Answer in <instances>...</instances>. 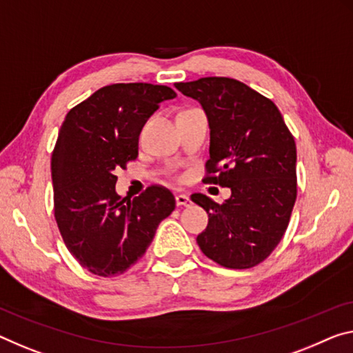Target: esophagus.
I'll list each match as a JSON object with an SVG mask.
<instances>
[{"mask_svg": "<svg viewBox=\"0 0 353 353\" xmlns=\"http://www.w3.org/2000/svg\"><path fill=\"white\" fill-rule=\"evenodd\" d=\"M176 204L181 205V207H190L192 205V199H190L188 194H177L176 196Z\"/></svg>", "mask_w": 353, "mask_h": 353, "instance_id": "1", "label": "esophagus"}]
</instances>
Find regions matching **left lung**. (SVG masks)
<instances>
[{
  "instance_id": "8db88e82",
  "label": "left lung",
  "mask_w": 353,
  "mask_h": 353,
  "mask_svg": "<svg viewBox=\"0 0 353 353\" xmlns=\"http://www.w3.org/2000/svg\"><path fill=\"white\" fill-rule=\"evenodd\" d=\"M174 86L198 100L209 121L204 181L231 188L223 204L201 193L192 196L209 214L196 242L223 267H254L283 239L297 198L294 137L276 105L242 81L205 77Z\"/></svg>"
}]
</instances>
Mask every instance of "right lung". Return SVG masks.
<instances>
[{
	"mask_svg": "<svg viewBox=\"0 0 353 353\" xmlns=\"http://www.w3.org/2000/svg\"><path fill=\"white\" fill-rule=\"evenodd\" d=\"M171 88L116 83L77 105L61 125L52 155L54 218L67 250L99 276H116L146 253L176 207L152 185L133 199L116 193V171L138 157V138Z\"/></svg>",
	"mask_w": 353,
	"mask_h": 353,
	"instance_id": "right-lung-1",
	"label": "right lung"
}]
</instances>
